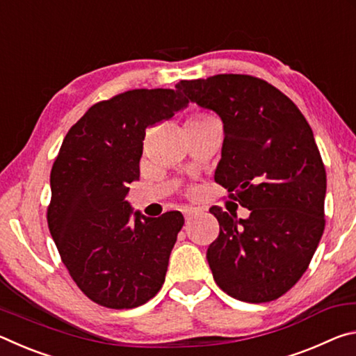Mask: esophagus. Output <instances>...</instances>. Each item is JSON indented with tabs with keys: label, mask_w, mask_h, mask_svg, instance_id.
Listing matches in <instances>:
<instances>
[{
	"label": "esophagus",
	"mask_w": 356,
	"mask_h": 356,
	"mask_svg": "<svg viewBox=\"0 0 356 356\" xmlns=\"http://www.w3.org/2000/svg\"><path fill=\"white\" fill-rule=\"evenodd\" d=\"M201 213V210L200 209H196V207H186L185 209V212H184V215H185V220L186 221H190V220H193V218H196L197 215Z\"/></svg>",
	"instance_id": "obj_1"
}]
</instances>
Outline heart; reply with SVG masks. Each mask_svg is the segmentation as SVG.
I'll list each match as a JSON object with an SVG mask.
<instances>
[{
	"mask_svg": "<svg viewBox=\"0 0 356 356\" xmlns=\"http://www.w3.org/2000/svg\"><path fill=\"white\" fill-rule=\"evenodd\" d=\"M197 118H206V116H195V118H191V119H197Z\"/></svg>",
	"mask_w": 356,
	"mask_h": 356,
	"instance_id": "obj_1",
	"label": "heart"
}]
</instances>
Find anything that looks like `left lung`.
Wrapping results in <instances>:
<instances>
[{"instance_id":"obj_1","label":"left lung","mask_w":356,"mask_h":356,"mask_svg":"<svg viewBox=\"0 0 356 356\" xmlns=\"http://www.w3.org/2000/svg\"><path fill=\"white\" fill-rule=\"evenodd\" d=\"M176 88L221 118L215 182L250 210L242 220L210 207L220 222L207 250L213 280L248 303L280 298L306 272L325 227L327 172L308 120L280 89L251 75L182 80Z\"/></svg>"}]
</instances>
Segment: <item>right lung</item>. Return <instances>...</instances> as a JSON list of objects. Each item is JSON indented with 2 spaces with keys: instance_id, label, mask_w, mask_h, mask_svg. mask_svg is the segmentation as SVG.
Returning a JSON list of instances; mask_svg holds the SVG:
<instances>
[{
  "instance_id": "right-lung-1",
  "label": "right lung",
  "mask_w": 356,
  "mask_h": 356,
  "mask_svg": "<svg viewBox=\"0 0 356 356\" xmlns=\"http://www.w3.org/2000/svg\"><path fill=\"white\" fill-rule=\"evenodd\" d=\"M188 105L174 89H134L99 102L65 135L50 174L48 229L81 292L131 309L160 291L184 216L134 212L146 130Z\"/></svg>"
}]
</instances>
